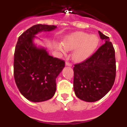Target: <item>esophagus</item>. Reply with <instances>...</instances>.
<instances>
[{
    "label": "esophagus",
    "mask_w": 127,
    "mask_h": 127,
    "mask_svg": "<svg viewBox=\"0 0 127 127\" xmlns=\"http://www.w3.org/2000/svg\"><path fill=\"white\" fill-rule=\"evenodd\" d=\"M65 65H68V66H71L72 65V64L69 62H65Z\"/></svg>",
    "instance_id": "obj_1"
}]
</instances>
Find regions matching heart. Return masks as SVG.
Wrapping results in <instances>:
<instances>
[{
	"label": "heart",
	"mask_w": 127,
	"mask_h": 127,
	"mask_svg": "<svg viewBox=\"0 0 127 127\" xmlns=\"http://www.w3.org/2000/svg\"><path fill=\"white\" fill-rule=\"evenodd\" d=\"M98 43L99 39L96 35L77 32L65 39L64 46L58 44V48L63 52L75 50L73 53V59L77 62H82L95 51Z\"/></svg>",
	"instance_id": "1"
}]
</instances>
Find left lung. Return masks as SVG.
Here are the masks:
<instances>
[{
	"mask_svg": "<svg viewBox=\"0 0 127 127\" xmlns=\"http://www.w3.org/2000/svg\"><path fill=\"white\" fill-rule=\"evenodd\" d=\"M98 33L105 43L83 62L74 65V91L85 102L103 98L111 89L116 76L115 49L108 36Z\"/></svg>",
	"mask_w": 127,
	"mask_h": 127,
	"instance_id": "obj_1",
	"label": "left lung"
}]
</instances>
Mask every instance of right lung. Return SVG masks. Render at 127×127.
<instances>
[{"mask_svg": "<svg viewBox=\"0 0 127 127\" xmlns=\"http://www.w3.org/2000/svg\"><path fill=\"white\" fill-rule=\"evenodd\" d=\"M56 28L55 25H33L19 36L16 44L14 79L20 93L31 102H43L53 97L56 77L65 67L64 61L48 55L46 50L37 48L33 42L38 33Z\"/></svg>", "mask_w": 127, "mask_h": 127, "instance_id": "add662e5", "label": "right lung"}]
</instances>
